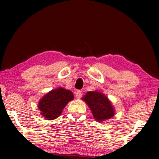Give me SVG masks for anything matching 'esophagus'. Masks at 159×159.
<instances>
[{"label":"esophagus","instance_id":"34e87169","mask_svg":"<svg viewBox=\"0 0 159 159\" xmlns=\"http://www.w3.org/2000/svg\"><path fill=\"white\" fill-rule=\"evenodd\" d=\"M82 95H83V93H82L81 91H80V90H77V91H76V98H77L78 99H79V98H81Z\"/></svg>","mask_w":159,"mask_h":159}]
</instances>
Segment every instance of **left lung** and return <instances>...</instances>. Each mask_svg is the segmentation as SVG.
I'll list each match as a JSON object with an SVG mask.
<instances>
[{
	"mask_svg": "<svg viewBox=\"0 0 159 159\" xmlns=\"http://www.w3.org/2000/svg\"><path fill=\"white\" fill-rule=\"evenodd\" d=\"M98 122L109 119L114 115V109L107 97L97 91L88 92L83 98Z\"/></svg>",
	"mask_w": 159,
	"mask_h": 159,
	"instance_id": "8db88e82",
	"label": "left lung"
}]
</instances>
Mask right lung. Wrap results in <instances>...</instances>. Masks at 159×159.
<instances>
[{"mask_svg": "<svg viewBox=\"0 0 159 159\" xmlns=\"http://www.w3.org/2000/svg\"><path fill=\"white\" fill-rule=\"evenodd\" d=\"M73 99L72 92L59 88L51 90L40 100L39 109L46 119H55L60 116L67 103Z\"/></svg>", "mask_w": 159, "mask_h": 159, "instance_id": "right-lung-1", "label": "right lung"}]
</instances>
